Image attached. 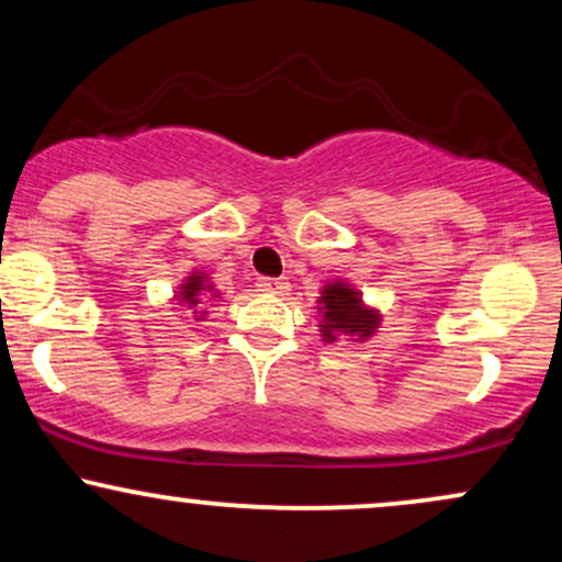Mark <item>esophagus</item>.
Returning a JSON list of instances; mask_svg holds the SVG:
<instances>
[{
  "instance_id": "34e87169",
  "label": "esophagus",
  "mask_w": 562,
  "mask_h": 562,
  "mask_svg": "<svg viewBox=\"0 0 562 562\" xmlns=\"http://www.w3.org/2000/svg\"><path fill=\"white\" fill-rule=\"evenodd\" d=\"M288 280H277V277H259V290L267 295H285L288 293Z\"/></svg>"
}]
</instances>
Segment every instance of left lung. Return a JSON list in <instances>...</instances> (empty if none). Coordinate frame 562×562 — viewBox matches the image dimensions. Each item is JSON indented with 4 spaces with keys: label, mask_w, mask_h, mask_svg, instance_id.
I'll use <instances>...</instances> for the list:
<instances>
[{
    "label": "left lung",
    "mask_w": 562,
    "mask_h": 562,
    "mask_svg": "<svg viewBox=\"0 0 562 562\" xmlns=\"http://www.w3.org/2000/svg\"><path fill=\"white\" fill-rule=\"evenodd\" d=\"M319 303V333L327 344H333L340 333L359 335V340L370 338L375 333L380 314L375 308H367L362 303V293L346 285V282H330V285L322 288Z\"/></svg>",
    "instance_id": "1"
}]
</instances>
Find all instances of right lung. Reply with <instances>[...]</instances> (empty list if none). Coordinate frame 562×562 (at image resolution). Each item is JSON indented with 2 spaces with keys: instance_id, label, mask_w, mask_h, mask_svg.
Listing matches in <instances>:
<instances>
[{
  "instance_id": "add662e5",
  "label": "right lung",
  "mask_w": 562,
  "mask_h": 562,
  "mask_svg": "<svg viewBox=\"0 0 562 562\" xmlns=\"http://www.w3.org/2000/svg\"><path fill=\"white\" fill-rule=\"evenodd\" d=\"M211 290H214V285H205V274H190L184 280V285L179 288L177 301H182V306L190 308L192 317L203 322L205 314H209L211 299H216V293H211Z\"/></svg>"
}]
</instances>
